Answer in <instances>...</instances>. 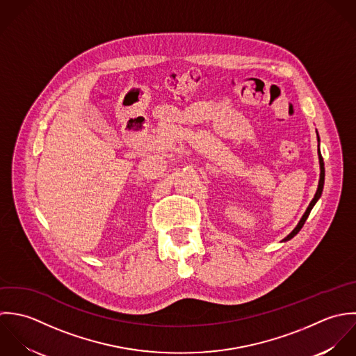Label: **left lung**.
Returning <instances> with one entry per match:
<instances>
[{"label": "left lung", "instance_id": "8db88e82", "mask_svg": "<svg viewBox=\"0 0 356 356\" xmlns=\"http://www.w3.org/2000/svg\"><path fill=\"white\" fill-rule=\"evenodd\" d=\"M316 135H318V132H316ZM321 142L319 140V135H318V143ZM318 158H319V169H321V173H319V183H318V188H316V193H315V195H314V198H312V201L309 202V205H308V208H307V211L304 212L302 214V217L300 218V221L297 222V225L294 227V229L284 238V242L286 241H290L294 235H297L298 234V231L302 228V225H304V222H305V220L308 218V216L311 213V211H312V208L315 207V204L318 202V200L321 198V195H322V191H323V184H325V163H323V158H322V154H321V149H319V144H318Z\"/></svg>", "mask_w": 356, "mask_h": 356}]
</instances>
